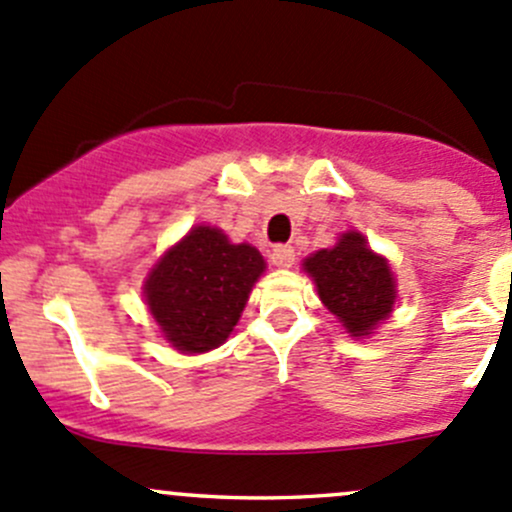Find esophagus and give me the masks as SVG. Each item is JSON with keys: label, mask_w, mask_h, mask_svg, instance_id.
I'll return each mask as SVG.
<instances>
[{"label": "esophagus", "mask_w": 512, "mask_h": 512, "mask_svg": "<svg viewBox=\"0 0 512 512\" xmlns=\"http://www.w3.org/2000/svg\"><path fill=\"white\" fill-rule=\"evenodd\" d=\"M270 260L275 267H292L294 265V247L292 245L272 247Z\"/></svg>", "instance_id": "obj_1"}]
</instances>
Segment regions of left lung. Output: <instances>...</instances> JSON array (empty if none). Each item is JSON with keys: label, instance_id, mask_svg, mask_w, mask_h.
<instances>
[{"label": "left lung", "instance_id": "obj_1", "mask_svg": "<svg viewBox=\"0 0 512 512\" xmlns=\"http://www.w3.org/2000/svg\"><path fill=\"white\" fill-rule=\"evenodd\" d=\"M324 307L352 337H369L391 314L396 280L386 257L376 255L361 232L349 230L327 250L304 260Z\"/></svg>", "mask_w": 512, "mask_h": 512}]
</instances>
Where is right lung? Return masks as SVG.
Listing matches in <instances>:
<instances>
[{
	"mask_svg": "<svg viewBox=\"0 0 512 512\" xmlns=\"http://www.w3.org/2000/svg\"><path fill=\"white\" fill-rule=\"evenodd\" d=\"M262 272L255 247L232 245L218 227L198 225L148 272L143 297L165 342L203 354L230 337Z\"/></svg>",
	"mask_w": 512,
	"mask_h": 512,
	"instance_id": "1",
	"label": "right lung"
}]
</instances>
